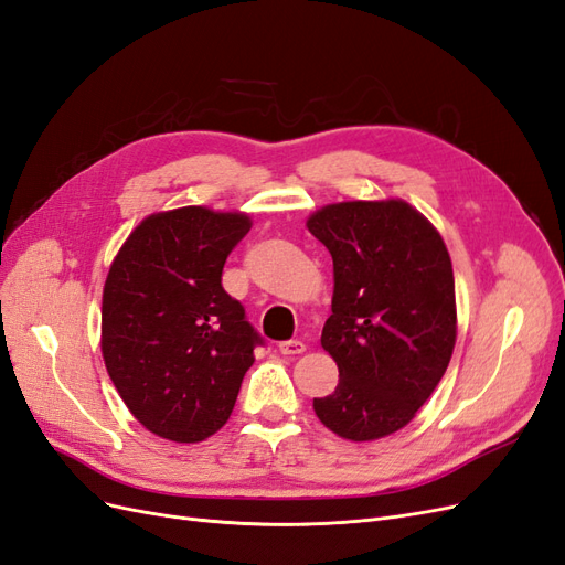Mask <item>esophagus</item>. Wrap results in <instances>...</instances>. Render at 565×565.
I'll use <instances>...</instances> for the list:
<instances>
[{
  "mask_svg": "<svg viewBox=\"0 0 565 565\" xmlns=\"http://www.w3.org/2000/svg\"><path fill=\"white\" fill-rule=\"evenodd\" d=\"M278 349H280L282 355H299V353L306 351V344L299 339H289V341H280Z\"/></svg>",
  "mask_w": 565,
  "mask_h": 565,
  "instance_id": "obj_1",
  "label": "esophagus"
}]
</instances>
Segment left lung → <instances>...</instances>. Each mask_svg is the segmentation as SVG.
I'll return each instance as SVG.
<instances>
[{"label": "left lung", "mask_w": 565, "mask_h": 565, "mask_svg": "<svg viewBox=\"0 0 565 565\" xmlns=\"http://www.w3.org/2000/svg\"><path fill=\"white\" fill-rule=\"evenodd\" d=\"M306 226L332 254V316L320 344L339 367L337 388L313 398V409L341 438H384L417 415L448 370L457 337L450 254L403 200L328 204Z\"/></svg>", "instance_id": "1"}]
</instances>
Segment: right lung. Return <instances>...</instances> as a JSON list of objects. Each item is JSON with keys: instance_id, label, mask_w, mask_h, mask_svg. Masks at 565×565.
I'll return each instance as SVG.
<instances>
[{"instance_id": "1", "label": "right lung", "mask_w": 565, "mask_h": 565, "mask_svg": "<svg viewBox=\"0 0 565 565\" xmlns=\"http://www.w3.org/2000/svg\"><path fill=\"white\" fill-rule=\"evenodd\" d=\"M249 228L241 212L150 214L108 270L100 351L117 393L156 436L198 443L233 413L254 347L264 344L221 285Z\"/></svg>"}]
</instances>
